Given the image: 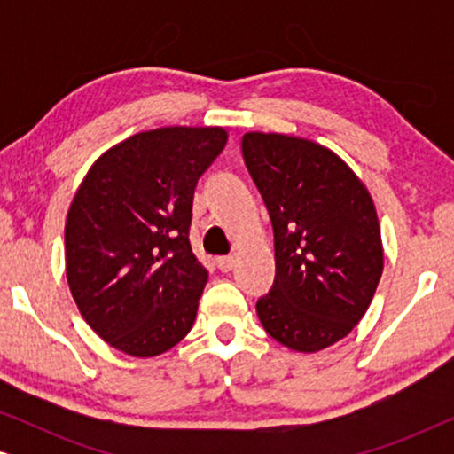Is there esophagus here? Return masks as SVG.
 <instances>
[{
    "instance_id": "esophagus-1",
    "label": "esophagus",
    "mask_w": 454,
    "mask_h": 454,
    "mask_svg": "<svg viewBox=\"0 0 454 454\" xmlns=\"http://www.w3.org/2000/svg\"><path fill=\"white\" fill-rule=\"evenodd\" d=\"M216 266H219L221 272H229L235 266V258L233 256H221L216 258Z\"/></svg>"
}]
</instances>
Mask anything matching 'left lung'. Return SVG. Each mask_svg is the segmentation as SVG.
Masks as SVG:
<instances>
[{
	"instance_id": "1",
	"label": "left lung",
	"mask_w": 454,
	"mask_h": 454,
	"mask_svg": "<svg viewBox=\"0 0 454 454\" xmlns=\"http://www.w3.org/2000/svg\"><path fill=\"white\" fill-rule=\"evenodd\" d=\"M241 153L275 231L277 275L258 318L289 349H326L362 320L382 277L374 200L343 159L312 140L247 132Z\"/></svg>"
}]
</instances>
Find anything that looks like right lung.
<instances>
[{"instance_id":"1","label":"right lung","mask_w":454,"mask_h":454,"mask_svg":"<svg viewBox=\"0 0 454 454\" xmlns=\"http://www.w3.org/2000/svg\"><path fill=\"white\" fill-rule=\"evenodd\" d=\"M227 145L223 128L171 126L103 153L66 219V277L89 326L132 357L190 333L208 270L190 246L198 179Z\"/></svg>"}]
</instances>
